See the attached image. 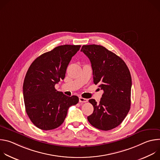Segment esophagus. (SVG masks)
<instances>
[{
	"label": "esophagus",
	"instance_id": "esophagus-1",
	"mask_svg": "<svg viewBox=\"0 0 160 160\" xmlns=\"http://www.w3.org/2000/svg\"><path fill=\"white\" fill-rule=\"evenodd\" d=\"M87 101H88V100L85 98H82V97L79 98V102H86Z\"/></svg>",
	"mask_w": 160,
	"mask_h": 160
}]
</instances>
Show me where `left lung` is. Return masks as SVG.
Listing matches in <instances>:
<instances>
[{
	"mask_svg": "<svg viewBox=\"0 0 160 160\" xmlns=\"http://www.w3.org/2000/svg\"><path fill=\"white\" fill-rule=\"evenodd\" d=\"M81 51L90 61L94 83H99L104 91L99 104L93 99L88 101L94 111L87 120L99 130L115 128L123 121L130 108V71L122 58L101 45H85Z\"/></svg>",
	"mask_w": 160,
	"mask_h": 160,
	"instance_id": "obj_1",
	"label": "left lung"
}]
</instances>
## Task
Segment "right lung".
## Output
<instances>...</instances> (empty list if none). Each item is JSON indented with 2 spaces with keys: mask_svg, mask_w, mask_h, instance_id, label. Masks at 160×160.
Returning a JSON list of instances; mask_svg holds the SVG:
<instances>
[{
  "mask_svg": "<svg viewBox=\"0 0 160 160\" xmlns=\"http://www.w3.org/2000/svg\"><path fill=\"white\" fill-rule=\"evenodd\" d=\"M80 47L60 45L38 57L28 68L22 87L25 109L32 122L41 130L59 127L68 108L78 102L77 96L64 95L55 85L64 78L68 65Z\"/></svg>",
  "mask_w": 160,
  "mask_h": 160,
  "instance_id": "right-lung-1",
  "label": "right lung"
}]
</instances>
